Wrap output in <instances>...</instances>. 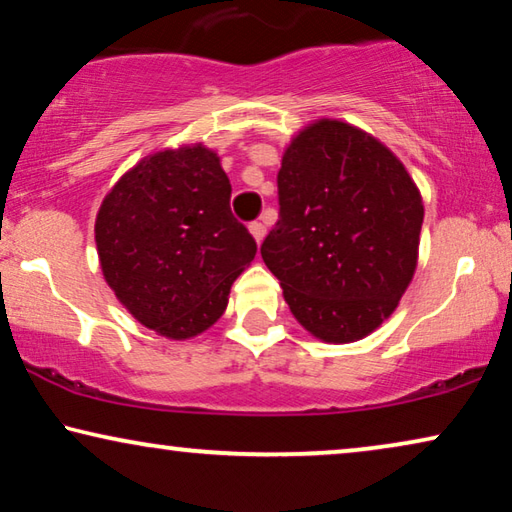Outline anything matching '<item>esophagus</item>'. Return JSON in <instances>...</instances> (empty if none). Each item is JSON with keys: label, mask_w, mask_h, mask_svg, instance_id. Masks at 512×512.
Masks as SVG:
<instances>
[{"label": "esophagus", "mask_w": 512, "mask_h": 512, "mask_svg": "<svg viewBox=\"0 0 512 512\" xmlns=\"http://www.w3.org/2000/svg\"><path fill=\"white\" fill-rule=\"evenodd\" d=\"M248 230H250V234H253V239H255L257 243H262V241H264V236H266V227H264L262 223H250V225H248Z\"/></svg>", "instance_id": "34e87169"}]
</instances>
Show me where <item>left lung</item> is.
<instances>
[{"label": "left lung", "mask_w": 512, "mask_h": 512, "mask_svg": "<svg viewBox=\"0 0 512 512\" xmlns=\"http://www.w3.org/2000/svg\"><path fill=\"white\" fill-rule=\"evenodd\" d=\"M278 195L262 259L296 322L329 345L363 340L416 273L421 190L375 135L322 117L289 140Z\"/></svg>", "instance_id": "1"}]
</instances>
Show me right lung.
I'll return each mask as SVG.
<instances>
[{"instance_id":"right-lung-1","label":"right lung","mask_w":512,"mask_h":512,"mask_svg":"<svg viewBox=\"0 0 512 512\" xmlns=\"http://www.w3.org/2000/svg\"><path fill=\"white\" fill-rule=\"evenodd\" d=\"M232 183L207 144L144 156L96 213V250L117 301L147 329L190 340L223 317L257 243L230 209Z\"/></svg>"}]
</instances>
